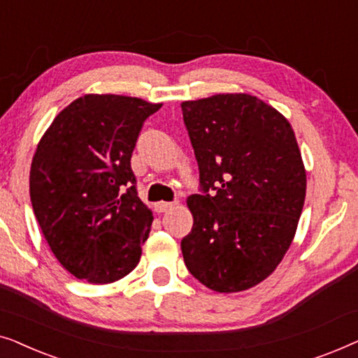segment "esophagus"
Returning <instances> with one entry per match:
<instances>
[{
    "mask_svg": "<svg viewBox=\"0 0 358 358\" xmlns=\"http://www.w3.org/2000/svg\"><path fill=\"white\" fill-rule=\"evenodd\" d=\"M174 205H178V202H159L156 203V210L163 213V212H168L171 208H174Z\"/></svg>",
    "mask_w": 358,
    "mask_h": 358,
    "instance_id": "obj_1",
    "label": "esophagus"
}]
</instances>
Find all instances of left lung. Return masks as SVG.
I'll list each match as a JSON object with an SVG mask.
<instances>
[{
  "instance_id": "1",
  "label": "left lung",
  "mask_w": 358,
  "mask_h": 358,
  "mask_svg": "<svg viewBox=\"0 0 358 358\" xmlns=\"http://www.w3.org/2000/svg\"><path fill=\"white\" fill-rule=\"evenodd\" d=\"M180 107L202 187L187 199L194 227L180 241L185 267L210 290H248L275 271L295 238L306 195L295 131L244 92Z\"/></svg>"
}]
</instances>
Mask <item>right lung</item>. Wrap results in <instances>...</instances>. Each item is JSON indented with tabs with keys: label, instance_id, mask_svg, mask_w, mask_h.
<instances>
[{
	"label": "right lung",
	"instance_id": "obj_1",
	"mask_svg": "<svg viewBox=\"0 0 358 358\" xmlns=\"http://www.w3.org/2000/svg\"><path fill=\"white\" fill-rule=\"evenodd\" d=\"M163 104L86 94L66 106L38 141L29 190L58 262L102 285L140 262L153 213L136 195L130 159L143 122Z\"/></svg>",
	"mask_w": 358,
	"mask_h": 358
}]
</instances>
